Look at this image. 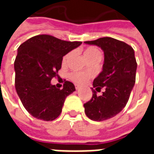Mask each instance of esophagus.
<instances>
[{"instance_id": "1", "label": "esophagus", "mask_w": 154, "mask_h": 154, "mask_svg": "<svg viewBox=\"0 0 154 154\" xmlns=\"http://www.w3.org/2000/svg\"><path fill=\"white\" fill-rule=\"evenodd\" d=\"M75 88H76V90H78V89L80 88V87H79L78 85H75Z\"/></svg>"}]
</instances>
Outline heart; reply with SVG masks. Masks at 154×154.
<instances>
[{"mask_svg": "<svg viewBox=\"0 0 154 154\" xmlns=\"http://www.w3.org/2000/svg\"><path fill=\"white\" fill-rule=\"evenodd\" d=\"M71 53L67 54L63 57V63H66L67 59L69 58ZM84 56L86 59L90 57H96V56H100V52L97 48L95 47H88L84 51ZM91 77V74L89 72H72L69 74V78L75 84L77 85H84L87 82V81Z\"/></svg>", "mask_w": 154, "mask_h": 154, "instance_id": "heart-1", "label": "heart"}]
</instances>
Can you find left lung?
I'll list each match as a JSON object with an SVG mask.
<instances>
[{
	"mask_svg": "<svg viewBox=\"0 0 154 154\" xmlns=\"http://www.w3.org/2000/svg\"><path fill=\"white\" fill-rule=\"evenodd\" d=\"M85 44H93L104 51L102 72L93 81L92 97L84 104L85 113L95 121L106 120L119 114L129 100L135 83L137 63L133 48L123 41L104 37ZM104 88L101 96L96 92Z\"/></svg>",
	"mask_w": 154,
	"mask_h": 154,
	"instance_id": "1",
	"label": "left lung"
}]
</instances>
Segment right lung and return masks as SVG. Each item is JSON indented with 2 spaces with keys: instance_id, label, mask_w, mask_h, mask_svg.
<instances>
[{
  "instance_id": "right-lung-1",
  "label": "right lung",
  "mask_w": 154,
  "mask_h": 154,
  "mask_svg": "<svg viewBox=\"0 0 154 154\" xmlns=\"http://www.w3.org/2000/svg\"><path fill=\"white\" fill-rule=\"evenodd\" d=\"M82 44L52 35H39L20 44L15 57V90L32 116L52 121L62 112L65 99L75 91L73 83L64 81L63 89L51 84L62 67L63 57Z\"/></svg>"
}]
</instances>
